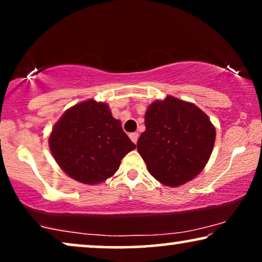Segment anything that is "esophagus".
<instances>
[{"instance_id":"esophagus-1","label":"esophagus","mask_w":262,"mask_h":262,"mask_svg":"<svg viewBox=\"0 0 262 262\" xmlns=\"http://www.w3.org/2000/svg\"><path fill=\"white\" fill-rule=\"evenodd\" d=\"M138 137H139L138 132H132V134H130V138H131V141L134 142V143H137Z\"/></svg>"}]
</instances>
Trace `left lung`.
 Masks as SVG:
<instances>
[{"label":"left lung","instance_id":"left-lung-1","mask_svg":"<svg viewBox=\"0 0 262 262\" xmlns=\"http://www.w3.org/2000/svg\"><path fill=\"white\" fill-rule=\"evenodd\" d=\"M214 139V126L202 110L167 96L146 110L145 131L139 136L137 150L156 180L177 187L203 170Z\"/></svg>","mask_w":262,"mask_h":262}]
</instances>
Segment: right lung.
<instances>
[{"label":"right lung","mask_w":262,"mask_h":262,"mask_svg":"<svg viewBox=\"0 0 262 262\" xmlns=\"http://www.w3.org/2000/svg\"><path fill=\"white\" fill-rule=\"evenodd\" d=\"M49 145L58 166L87 185L112 177L121 159L136 148L108 105L95 100L68 110L53 126Z\"/></svg>","instance_id":"obj_1"}]
</instances>
